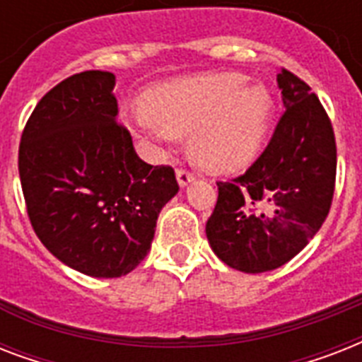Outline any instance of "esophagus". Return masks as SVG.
I'll return each instance as SVG.
<instances>
[{
  "instance_id": "34e87169",
  "label": "esophagus",
  "mask_w": 362,
  "mask_h": 362,
  "mask_svg": "<svg viewBox=\"0 0 362 362\" xmlns=\"http://www.w3.org/2000/svg\"><path fill=\"white\" fill-rule=\"evenodd\" d=\"M176 178H178V184L184 187L193 180V173H192V170H187V169H178V170H176Z\"/></svg>"
}]
</instances>
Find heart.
I'll return each mask as SVG.
<instances>
[{
    "mask_svg": "<svg viewBox=\"0 0 362 362\" xmlns=\"http://www.w3.org/2000/svg\"><path fill=\"white\" fill-rule=\"evenodd\" d=\"M272 98L240 73H209L165 84L133 109L127 120L142 135L170 141L189 133V152L204 169L233 173L250 165L263 146Z\"/></svg>",
    "mask_w": 362,
    "mask_h": 362,
    "instance_id": "obj_1",
    "label": "heart"
}]
</instances>
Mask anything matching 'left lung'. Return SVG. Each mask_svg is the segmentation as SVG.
<instances>
[{
  "label": "left lung",
  "mask_w": 362,
  "mask_h": 362,
  "mask_svg": "<svg viewBox=\"0 0 362 362\" xmlns=\"http://www.w3.org/2000/svg\"><path fill=\"white\" fill-rule=\"evenodd\" d=\"M276 82L286 110L252 167L218 182L206 221L216 255L247 274L303 252L329 216L337 182V141L321 101L291 71L281 69Z\"/></svg>",
  "instance_id": "left-lung-1"
}]
</instances>
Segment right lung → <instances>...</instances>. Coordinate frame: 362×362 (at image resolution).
Wrapping results in <instances>:
<instances>
[{"label": "right lung", "mask_w": 362, "mask_h": 362, "mask_svg": "<svg viewBox=\"0 0 362 362\" xmlns=\"http://www.w3.org/2000/svg\"><path fill=\"white\" fill-rule=\"evenodd\" d=\"M116 76L84 71L54 86L25 122L18 173L31 227L54 257L120 278L146 257L178 193L175 169L144 163L118 120Z\"/></svg>", "instance_id": "add662e5"}]
</instances>
